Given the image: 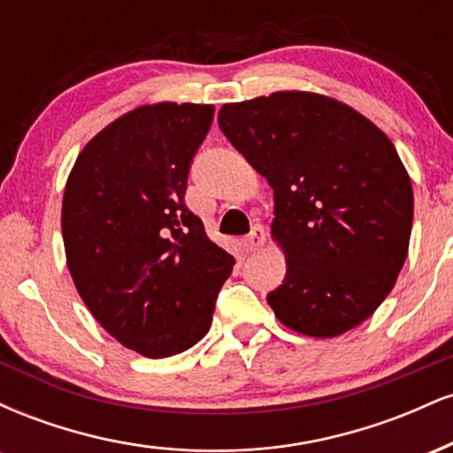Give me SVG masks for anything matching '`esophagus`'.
I'll return each mask as SVG.
<instances>
[{
	"label": "esophagus",
	"mask_w": 453,
	"mask_h": 453,
	"mask_svg": "<svg viewBox=\"0 0 453 453\" xmlns=\"http://www.w3.org/2000/svg\"><path fill=\"white\" fill-rule=\"evenodd\" d=\"M264 242H266V230H264L262 223H256V226L251 227V232L247 234V238H244V244H247L249 251H256V249L262 247Z\"/></svg>",
	"instance_id": "obj_1"
}]
</instances>
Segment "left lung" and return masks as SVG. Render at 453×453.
<instances>
[{"mask_svg": "<svg viewBox=\"0 0 453 453\" xmlns=\"http://www.w3.org/2000/svg\"><path fill=\"white\" fill-rule=\"evenodd\" d=\"M219 127L274 191L288 273L266 296L303 334L351 330L392 292L409 251L413 189L389 138L332 97L279 91L226 104Z\"/></svg>", "mask_w": 453, "mask_h": 453, "instance_id": "left-lung-1", "label": "left lung"}]
</instances>
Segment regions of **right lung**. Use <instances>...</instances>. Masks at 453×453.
I'll return each instance as SVG.
<instances>
[{"label": "right lung", "mask_w": 453, "mask_h": 453, "mask_svg": "<svg viewBox=\"0 0 453 453\" xmlns=\"http://www.w3.org/2000/svg\"><path fill=\"white\" fill-rule=\"evenodd\" d=\"M212 114L168 102L123 114L82 149L65 185L61 232L78 294L108 334L147 357L204 339L234 268L185 204Z\"/></svg>", "instance_id": "right-lung-1"}]
</instances>
